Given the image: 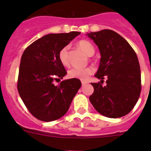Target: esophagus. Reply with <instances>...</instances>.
I'll use <instances>...</instances> for the list:
<instances>
[{
    "label": "esophagus",
    "mask_w": 151,
    "mask_h": 151,
    "mask_svg": "<svg viewBox=\"0 0 151 151\" xmlns=\"http://www.w3.org/2000/svg\"><path fill=\"white\" fill-rule=\"evenodd\" d=\"M87 83H87V82H85V81H82V85H85V84H87Z\"/></svg>",
    "instance_id": "obj_1"
}]
</instances>
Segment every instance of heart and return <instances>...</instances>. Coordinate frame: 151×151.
<instances>
[{
    "label": "heart",
    "mask_w": 151,
    "mask_h": 151,
    "mask_svg": "<svg viewBox=\"0 0 151 151\" xmlns=\"http://www.w3.org/2000/svg\"><path fill=\"white\" fill-rule=\"evenodd\" d=\"M77 45L81 50L86 53L88 55H93L95 52V48L91 42L89 41L83 39L77 42ZM68 47H63L60 50L58 53V58L61 64L64 66H68ZM93 73V69L91 67H86V68H77L74 67L71 68L68 71V76L69 78L79 79L81 80H86L90 75Z\"/></svg>",
    "instance_id": "b5f03b06"
}]
</instances>
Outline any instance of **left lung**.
I'll list each match as a JSON object with an SVG mask.
<instances>
[{"label": "left lung", "mask_w": 151, "mask_h": 151, "mask_svg": "<svg viewBox=\"0 0 151 151\" xmlns=\"http://www.w3.org/2000/svg\"><path fill=\"white\" fill-rule=\"evenodd\" d=\"M87 36L99 50L101 59L91 83L94 92L89 99L96 110L105 117L118 118L131 112L141 91V72L136 52L127 41L112 30L91 32ZM107 85H102L104 79Z\"/></svg>", "instance_id": "left-lung-1"}]
</instances>
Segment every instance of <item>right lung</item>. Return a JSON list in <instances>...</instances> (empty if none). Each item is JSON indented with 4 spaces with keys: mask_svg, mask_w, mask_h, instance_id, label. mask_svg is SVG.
Wrapping results in <instances>:
<instances>
[{
    "mask_svg": "<svg viewBox=\"0 0 151 151\" xmlns=\"http://www.w3.org/2000/svg\"><path fill=\"white\" fill-rule=\"evenodd\" d=\"M80 32L50 33L25 49L19 65L17 89L30 113L40 121L50 122L63 117L81 87L78 79L55 81L66 74L58 53Z\"/></svg>",
    "mask_w": 151,
    "mask_h": 151,
    "instance_id": "obj_1",
    "label": "right lung"
}]
</instances>
